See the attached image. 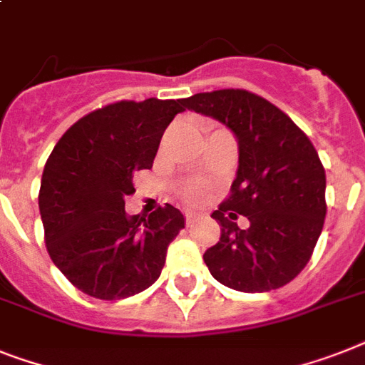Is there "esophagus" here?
<instances>
[{"label": "esophagus", "instance_id": "1", "mask_svg": "<svg viewBox=\"0 0 365 365\" xmlns=\"http://www.w3.org/2000/svg\"><path fill=\"white\" fill-rule=\"evenodd\" d=\"M197 219H198V213H195V212H185V225H187V227H191V225L195 223Z\"/></svg>", "mask_w": 365, "mask_h": 365}]
</instances>
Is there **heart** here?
<instances>
[{"instance_id":"heart-1","label":"heart","mask_w":365,"mask_h":365,"mask_svg":"<svg viewBox=\"0 0 365 365\" xmlns=\"http://www.w3.org/2000/svg\"><path fill=\"white\" fill-rule=\"evenodd\" d=\"M183 197L191 198V200H198V198L204 197V192H206V187H204V183L200 182H192L187 183L185 187H183Z\"/></svg>"}]
</instances>
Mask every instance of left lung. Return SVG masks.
I'll return each mask as SVG.
<instances>
[{
  "label": "left lung",
  "instance_id": "left-lung-1",
  "mask_svg": "<svg viewBox=\"0 0 365 365\" xmlns=\"http://www.w3.org/2000/svg\"><path fill=\"white\" fill-rule=\"evenodd\" d=\"M183 106L227 125L238 138L230 197L212 213L221 238L204 253L210 274L240 292H268L309 262L327 217V174L311 140L269 101L245 90H217ZM250 219L240 230L237 213Z\"/></svg>",
  "mask_w": 365,
  "mask_h": 365
}]
</instances>
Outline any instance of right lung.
Listing matches in <instances>:
<instances>
[{
	"label": "right lung",
	"mask_w": 365,
	"mask_h": 365,
	"mask_svg": "<svg viewBox=\"0 0 365 365\" xmlns=\"http://www.w3.org/2000/svg\"><path fill=\"white\" fill-rule=\"evenodd\" d=\"M183 99L120 101L71 125L44 165L38 210L50 259L84 294L121 300L153 285L185 227L167 204L127 215L133 173L152 168Z\"/></svg>",
	"instance_id": "add662e5"
}]
</instances>
